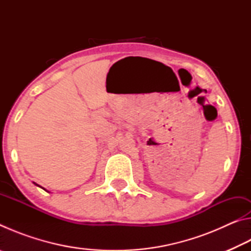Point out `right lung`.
Returning <instances> with one entry per match:
<instances>
[{
	"label": "right lung",
	"mask_w": 251,
	"mask_h": 251,
	"mask_svg": "<svg viewBox=\"0 0 251 251\" xmlns=\"http://www.w3.org/2000/svg\"><path fill=\"white\" fill-rule=\"evenodd\" d=\"M34 184H35V182H34ZM35 185H36V186H39V185H37V184H35ZM43 189H44V188H43Z\"/></svg>",
	"instance_id": "add662e5"
}]
</instances>
